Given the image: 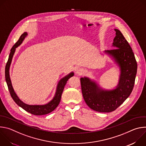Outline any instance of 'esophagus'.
Instances as JSON below:
<instances>
[{"label": "esophagus", "instance_id": "obj_1", "mask_svg": "<svg viewBox=\"0 0 146 146\" xmlns=\"http://www.w3.org/2000/svg\"><path fill=\"white\" fill-rule=\"evenodd\" d=\"M84 73H85V70L82 68L78 69L76 72V73L78 74V75H82V74H84Z\"/></svg>", "mask_w": 146, "mask_h": 146}]
</instances>
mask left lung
<instances>
[{
	"label": "left lung",
	"mask_w": 146,
	"mask_h": 146,
	"mask_svg": "<svg viewBox=\"0 0 146 146\" xmlns=\"http://www.w3.org/2000/svg\"><path fill=\"white\" fill-rule=\"evenodd\" d=\"M113 46L116 48L106 50L113 56L121 68L119 84L116 89L104 91L87 77L80 78L81 91L88 107L101 113H109L117 109L131 95L137 73V62L132 48L122 33L114 29Z\"/></svg>",
	"instance_id": "8db88e82"
}]
</instances>
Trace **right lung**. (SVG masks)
Instances as JSON below:
<instances>
[{
	"mask_svg": "<svg viewBox=\"0 0 146 146\" xmlns=\"http://www.w3.org/2000/svg\"><path fill=\"white\" fill-rule=\"evenodd\" d=\"M27 33L24 32L23 33L21 36L18 39V40L15 43V44L13 46L10 50V53L9 55V57L7 60V62L6 65V68H5V78H6V81L7 82L8 89L9 90L10 95L13 99L14 100V102L17 104V105L20 106L21 108H22L23 109H24L25 111L27 112L36 115H45L47 114L52 111H54L58 106L59 104V102L60 101L61 96L62 92H63L64 89L65 88V86L66 84V82L68 80L74 75V73L72 72L70 73L69 75L66 76L64 78L61 79L60 81L59 82L58 86H57V89L56 91L55 95L54 98L53 99L50 101L48 103L46 104V105H27V104L24 103L21 100L15 93L14 91V90L13 88L12 85H11V82L9 76V68L10 66L11 62V60L13 56V55L15 52V48L19 46L22 43L23 41L25 38V37L27 36Z\"/></svg>",
	"mask_w": 146,
	"mask_h": 146,
	"instance_id": "1",
	"label": "right lung"
}]
</instances>
